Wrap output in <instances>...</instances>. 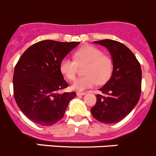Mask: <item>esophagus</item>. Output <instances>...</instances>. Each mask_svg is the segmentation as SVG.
<instances>
[{
	"label": "esophagus",
	"mask_w": 156,
	"mask_h": 156,
	"mask_svg": "<svg viewBox=\"0 0 156 156\" xmlns=\"http://www.w3.org/2000/svg\"><path fill=\"white\" fill-rule=\"evenodd\" d=\"M84 94H86L85 92H77L76 93L77 96H80V95H84Z\"/></svg>",
	"instance_id": "obj_1"
}]
</instances>
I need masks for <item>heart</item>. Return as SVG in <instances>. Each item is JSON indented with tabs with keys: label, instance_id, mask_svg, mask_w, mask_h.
Here are the masks:
<instances>
[{
	"label": "heart",
	"instance_id": "b5f03b06",
	"mask_svg": "<svg viewBox=\"0 0 156 156\" xmlns=\"http://www.w3.org/2000/svg\"><path fill=\"white\" fill-rule=\"evenodd\" d=\"M75 60L65 57L59 64V70L68 80H74L78 66L87 64L84 68L85 76L76 80L72 84L73 90L83 91L94 86L103 84L109 80L113 71V62L110 57L103 55L96 47L85 46L74 53Z\"/></svg>",
	"mask_w": 156,
	"mask_h": 156
}]
</instances>
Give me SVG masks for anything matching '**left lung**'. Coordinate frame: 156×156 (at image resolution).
Returning a JSON list of instances; mask_svg holds the SVG:
<instances>
[{
    "label": "left lung",
    "instance_id": "left-lung-1",
    "mask_svg": "<svg viewBox=\"0 0 156 156\" xmlns=\"http://www.w3.org/2000/svg\"><path fill=\"white\" fill-rule=\"evenodd\" d=\"M105 47L113 62V71L108 81L99 89L97 101L90 108L99 122L115 123L122 120L138 102L141 92V68L133 52L122 43L112 40L94 41Z\"/></svg>",
    "mask_w": 156,
    "mask_h": 156
}]
</instances>
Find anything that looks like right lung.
Wrapping results in <instances>:
<instances>
[{"instance_id": "add662e5", "label": "right lung", "mask_w": 156, "mask_h": 156, "mask_svg": "<svg viewBox=\"0 0 156 156\" xmlns=\"http://www.w3.org/2000/svg\"><path fill=\"white\" fill-rule=\"evenodd\" d=\"M80 42L46 40L27 49L13 76L14 97L19 108L35 123L51 126L64 116L75 92L59 94L69 86L59 64Z\"/></svg>"}]
</instances>
